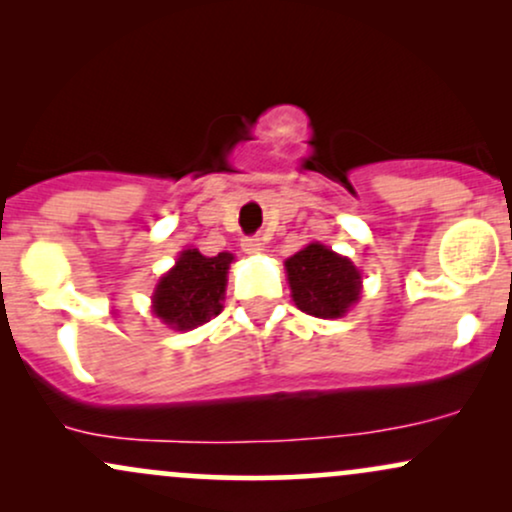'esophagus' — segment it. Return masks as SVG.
Instances as JSON below:
<instances>
[{
  "mask_svg": "<svg viewBox=\"0 0 512 512\" xmlns=\"http://www.w3.org/2000/svg\"><path fill=\"white\" fill-rule=\"evenodd\" d=\"M243 252L245 255H257V252L262 250V243H260V238H243Z\"/></svg>",
  "mask_w": 512,
  "mask_h": 512,
  "instance_id": "1",
  "label": "esophagus"
}]
</instances>
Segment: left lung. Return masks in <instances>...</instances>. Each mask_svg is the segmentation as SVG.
<instances>
[{
	"label": "left lung",
	"mask_w": 512,
	"mask_h": 512,
	"mask_svg": "<svg viewBox=\"0 0 512 512\" xmlns=\"http://www.w3.org/2000/svg\"><path fill=\"white\" fill-rule=\"evenodd\" d=\"M293 303L303 313L332 320L361 298V272L349 257L322 243L305 245L284 262Z\"/></svg>",
	"instance_id": "left-lung-1"
}]
</instances>
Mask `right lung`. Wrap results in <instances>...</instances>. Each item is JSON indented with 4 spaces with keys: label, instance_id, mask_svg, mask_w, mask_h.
I'll use <instances>...</instances> for the list:
<instances>
[{
    "label": "right lung",
    "instance_id": "1",
    "mask_svg": "<svg viewBox=\"0 0 512 512\" xmlns=\"http://www.w3.org/2000/svg\"><path fill=\"white\" fill-rule=\"evenodd\" d=\"M231 252L216 257L199 250H182L175 267L158 279L154 296V315L178 332L195 330L221 313L223 293L228 284Z\"/></svg>",
    "mask_w": 512,
    "mask_h": 512
}]
</instances>
